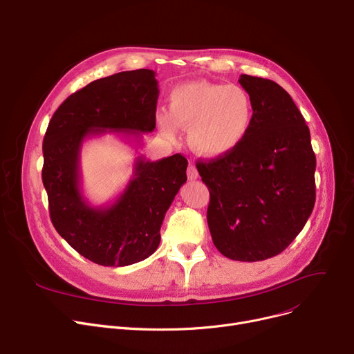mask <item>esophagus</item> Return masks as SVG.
<instances>
[{
  "mask_svg": "<svg viewBox=\"0 0 354 354\" xmlns=\"http://www.w3.org/2000/svg\"><path fill=\"white\" fill-rule=\"evenodd\" d=\"M187 177H189L190 180H197L198 178V171L196 169V165L190 164L189 169H187Z\"/></svg>",
  "mask_w": 354,
  "mask_h": 354,
  "instance_id": "34e87169",
  "label": "esophagus"
}]
</instances>
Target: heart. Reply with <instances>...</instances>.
<instances>
[{
    "mask_svg": "<svg viewBox=\"0 0 354 354\" xmlns=\"http://www.w3.org/2000/svg\"><path fill=\"white\" fill-rule=\"evenodd\" d=\"M254 102L237 84L189 81L173 88L169 115L157 126L162 137L174 138L177 129L189 130L190 149L205 158L230 154L245 140L253 126Z\"/></svg>",
    "mask_w": 354,
    "mask_h": 354,
    "instance_id": "heart-1",
    "label": "heart"
}]
</instances>
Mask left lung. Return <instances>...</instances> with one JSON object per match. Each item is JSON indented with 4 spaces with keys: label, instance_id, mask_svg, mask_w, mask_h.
I'll use <instances>...</instances> for the list:
<instances>
[{
    "label": "left lung",
    "instance_id": "8db88e82",
    "mask_svg": "<svg viewBox=\"0 0 354 354\" xmlns=\"http://www.w3.org/2000/svg\"><path fill=\"white\" fill-rule=\"evenodd\" d=\"M254 102L245 140L230 154L198 161L209 187L213 243L232 260L260 261L280 254L303 230L316 201V156L307 124L277 82L241 74Z\"/></svg>",
    "mask_w": 354,
    "mask_h": 354
}]
</instances>
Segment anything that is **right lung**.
Masks as SVG:
<instances>
[{"mask_svg":"<svg viewBox=\"0 0 354 354\" xmlns=\"http://www.w3.org/2000/svg\"><path fill=\"white\" fill-rule=\"evenodd\" d=\"M158 93L153 70L122 71L71 94L48 124L43 183L53 225L75 252L100 266H130L157 250L164 216L187 181V160L138 156L122 193L113 203L93 205L81 190L82 142L114 133L141 145L142 134L156 129Z\"/></svg>","mask_w":354,"mask_h":354,"instance_id":"add662e5","label":"right lung"}]
</instances>
